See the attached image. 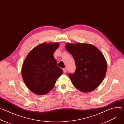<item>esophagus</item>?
<instances>
[{
  "label": "esophagus",
  "mask_w": 124,
  "mask_h": 124,
  "mask_svg": "<svg viewBox=\"0 0 124 124\" xmlns=\"http://www.w3.org/2000/svg\"><path fill=\"white\" fill-rule=\"evenodd\" d=\"M63 72H64V73H66L67 72V69H66V68L63 69Z\"/></svg>",
  "instance_id": "esophagus-1"
}]
</instances>
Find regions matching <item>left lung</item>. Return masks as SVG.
Returning a JSON list of instances; mask_svg holds the SVG:
<instances>
[{"instance_id":"obj_1","label":"left lung","mask_w":124,"mask_h":124,"mask_svg":"<svg viewBox=\"0 0 124 124\" xmlns=\"http://www.w3.org/2000/svg\"><path fill=\"white\" fill-rule=\"evenodd\" d=\"M65 47L75 61V73L69 74L73 84L83 92L93 91L101 83L107 72V64L103 55L90 44L68 43Z\"/></svg>"}]
</instances>
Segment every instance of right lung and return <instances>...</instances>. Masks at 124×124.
Listing matches in <instances>:
<instances>
[{
  "mask_svg": "<svg viewBox=\"0 0 124 124\" xmlns=\"http://www.w3.org/2000/svg\"><path fill=\"white\" fill-rule=\"evenodd\" d=\"M57 43L40 44L32 49L23 65L22 75L28 89L37 95H45L54 88L63 73L54 56Z\"/></svg>",
  "mask_w": 124,
  "mask_h": 124,
  "instance_id": "right-lung-1",
  "label": "right lung"
}]
</instances>
